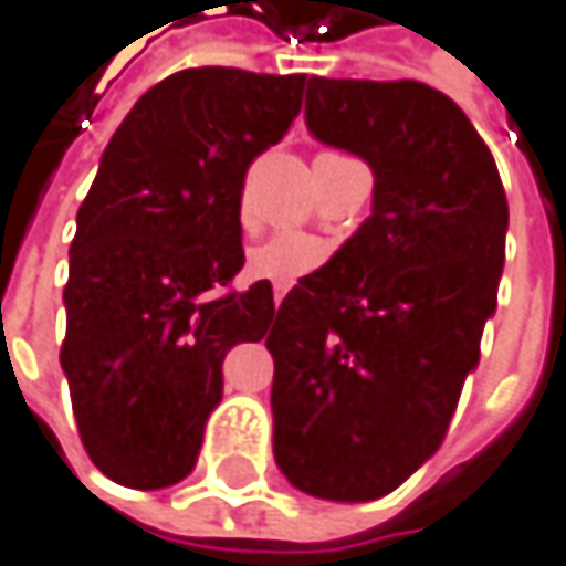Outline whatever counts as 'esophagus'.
Listing matches in <instances>:
<instances>
[{
  "instance_id": "obj_1",
  "label": "esophagus",
  "mask_w": 566,
  "mask_h": 566,
  "mask_svg": "<svg viewBox=\"0 0 566 566\" xmlns=\"http://www.w3.org/2000/svg\"><path fill=\"white\" fill-rule=\"evenodd\" d=\"M284 294H287V287H282V284H279V287H275V304H282Z\"/></svg>"
}]
</instances>
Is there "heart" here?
<instances>
[{
	"mask_svg": "<svg viewBox=\"0 0 566 566\" xmlns=\"http://www.w3.org/2000/svg\"><path fill=\"white\" fill-rule=\"evenodd\" d=\"M340 154H321L317 160H331ZM327 262V245L311 239V235H294V232H282L272 235L265 242H259L249 252V275L262 279V282L282 284L291 287L297 284L304 275L317 272Z\"/></svg>",
	"mask_w": 566,
	"mask_h": 566,
	"instance_id": "heart-1",
	"label": "heart"
}]
</instances>
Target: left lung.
Here are the masks:
<instances>
[{
    "instance_id": "8db88e82",
    "label": "left lung",
    "mask_w": 566,
    "mask_h": 566,
    "mask_svg": "<svg viewBox=\"0 0 566 566\" xmlns=\"http://www.w3.org/2000/svg\"><path fill=\"white\" fill-rule=\"evenodd\" d=\"M304 120L370 164L374 212L279 304L275 462L314 499L374 502L442 446L479 367L509 199L472 120L429 84L311 77Z\"/></svg>"
}]
</instances>
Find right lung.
Instances as JSON below:
<instances>
[{
	"label": "right lung",
	"mask_w": 566,
	"mask_h": 566,
	"mask_svg": "<svg viewBox=\"0 0 566 566\" xmlns=\"http://www.w3.org/2000/svg\"><path fill=\"white\" fill-rule=\"evenodd\" d=\"M307 74L186 67L111 137L77 209L61 370L91 462L127 489L182 482L222 399V360L262 340L272 284L245 265L242 182L301 111Z\"/></svg>",
	"instance_id": "obj_1"
}]
</instances>
